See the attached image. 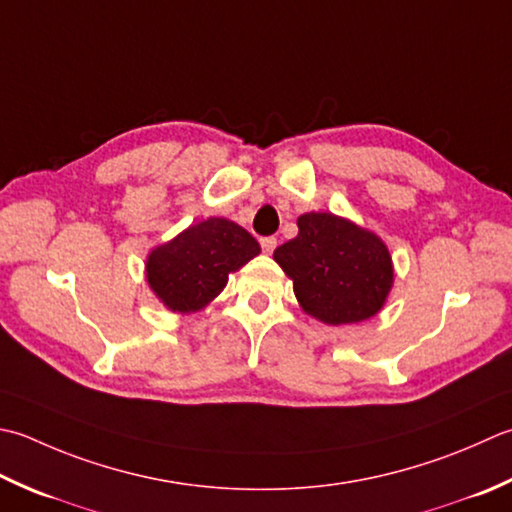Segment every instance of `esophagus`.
Here are the masks:
<instances>
[{
    "instance_id": "1",
    "label": "esophagus",
    "mask_w": 512,
    "mask_h": 512,
    "mask_svg": "<svg viewBox=\"0 0 512 512\" xmlns=\"http://www.w3.org/2000/svg\"><path fill=\"white\" fill-rule=\"evenodd\" d=\"M259 244H262L264 253L270 255V253H273V250L277 248V239H275V237H262V239H259Z\"/></svg>"
}]
</instances>
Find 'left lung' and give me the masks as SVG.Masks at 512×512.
<instances>
[{
    "label": "left lung",
    "mask_w": 512,
    "mask_h": 512,
    "mask_svg": "<svg viewBox=\"0 0 512 512\" xmlns=\"http://www.w3.org/2000/svg\"><path fill=\"white\" fill-rule=\"evenodd\" d=\"M297 226V237L279 246L273 259L293 279L304 313L328 326L375 317L395 282L384 239L346 217L315 210L299 215Z\"/></svg>",
    "instance_id": "left-lung-1"
}]
</instances>
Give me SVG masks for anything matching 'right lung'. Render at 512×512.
Segmentation results:
<instances>
[{
	"instance_id": "obj_1",
	"label": "right lung",
	"mask_w": 512,
	"mask_h": 512,
	"mask_svg": "<svg viewBox=\"0 0 512 512\" xmlns=\"http://www.w3.org/2000/svg\"><path fill=\"white\" fill-rule=\"evenodd\" d=\"M259 253L248 230L226 217H208L150 250L146 282L168 310L197 313L222 293L230 273Z\"/></svg>"
}]
</instances>
